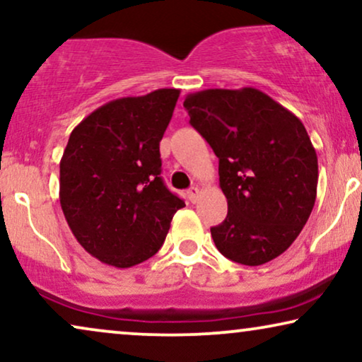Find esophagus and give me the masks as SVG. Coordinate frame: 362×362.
<instances>
[{
	"label": "esophagus",
	"instance_id": "1",
	"mask_svg": "<svg viewBox=\"0 0 362 362\" xmlns=\"http://www.w3.org/2000/svg\"><path fill=\"white\" fill-rule=\"evenodd\" d=\"M199 194H201L199 187L192 186V187H189V189H187V198H189L191 203H196V201H198V198H199Z\"/></svg>",
	"mask_w": 362,
	"mask_h": 362
}]
</instances>
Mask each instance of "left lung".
<instances>
[{
	"label": "left lung",
	"mask_w": 362,
	"mask_h": 362,
	"mask_svg": "<svg viewBox=\"0 0 362 362\" xmlns=\"http://www.w3.org/2000/svg\"><path fill=\"white\" fill-rule=\"evenodd\" d=\"M182 106L219 159L228 216L211 228L216 247L246 266L283 255L316 201L317 156L301 119L256 88L204 89Z\"/></svg>",
	"instance_id": "left-lung-1"
}]
</instances>
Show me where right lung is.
I'll return each mask as SVG.
<instances>
[{
  "label": "right lung",
  "mask_w": 362,
  "mask_h": 362,
  "mask_svg": "<svg viewBox=\"0 0 362 362\" xmlns=\"http://www.w3.org/2000/svg\"><path fill=\"white\" fill-rule=\"evenodd\" d=\"M180 89L112 100L69 134L59 203L78 243L105 264L131 267L163 246L185 201L161 177L159 141Z\"/></svg>",
  "instance_id": "add662e5"
}]
</instances>
